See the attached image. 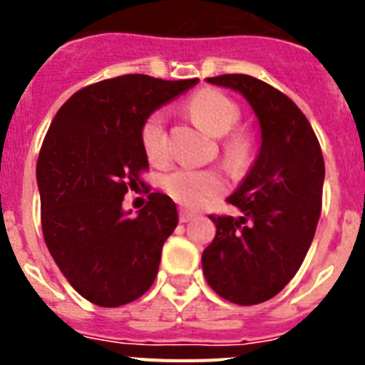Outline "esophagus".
Wrapping results in <instances>:
<instances>
[{"mask_svg": "<svg viewBox=\"0 0 365 365\" xmlns=\"http://www.w3.org/2000/svg\"><path fill=\"white\" fill-rule=\"evenodd\" d=\"M195 217V212L188 210V208H180L179 210V221L180 222H188Z\"/></svg>", "mask_w": 365, "mask_h": 365, "instance_id": "1", "label": "esophagus"}]
</instances>
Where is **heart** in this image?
Masks as SVG:
<instances>
[{"mask_svg":"<svg viewBox=\"0 0 365 365\" xmlns=\"http://www.w3.org/2000/svg\"><path fill=\"white\" fill-rule=\"evenodd\" d=\"M188 111L208 133L222 138V153L232 164H241L252 151V135L245 128H234L241 117V109L235 100L217 89H201L188 100ZM140 146L151 163H163L168 159L166 115L153 111L144 118L140 125ZM164 192L188 208H197L208 199L215 197L227 186L225 177L215 170H193L175 168L160 177Z\"/></svg>","mask_w":365,"mask_h":365,"instance_id":"1","label":"heart"}]
</instances>
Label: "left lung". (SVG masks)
<instances>
[{"label": "left lung", "mask_w": 365, "mask_h": 365, "mask_svg": "<svg viewBox=\"0 0 365 365\" xmlns=\"http://www.w3.org/2000/svg\"><path fill=\"white\" fill-rule=\"evenodd\" d=\"M210 83L240 91L261 125V148L243 185L227 199L241 217L210 215L215 237L202 252V272L221 298L256 305L296 276L322 212L325 164L318 138L287 95L248 74Z\"/></svg>", "instance_id": "8db88e82"}]
</instances>
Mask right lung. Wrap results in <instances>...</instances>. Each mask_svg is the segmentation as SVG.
<instances>
[{
  "mask_svg": "<svg viewBox=\"0 0 365 365\" xmlns=\"http://www.w3.org/2000/svg\"><path fill=\"white\" fill-rule=\"evenodd\" d=\"M122 74L74 93L51 122L36 164L41 230L74 291L100 307H120L153 285L177 206L153 192L138 215L122 210L144 185V118L197 83Z\"/></svg>",
  "mask_w": 365,
  "mask_h": 365,
  "instance_id": "obj_1",
  "label": "right lung"
}]
</instances>
